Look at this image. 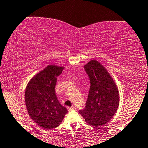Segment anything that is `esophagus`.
<instances>
[{"mask_svg":"<svg viewBox=\"0 0 148 148\" xmlns=\"http://www.w3.org/2000/svg\"><path fill=\"white\" fill-rule=\"evenodd\" d=\"M68 111H72V110H75V109H76V107H74V106H73V107H68Z\"/></svg>","mask_w":148,"mask_h":148,"instance_id":"obj_1","label":"esophagus"}]
</instances>
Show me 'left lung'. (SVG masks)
Wrapping results in <instances>:
<instances>
[{
	"mask_svg": "<svg viewBox=\"0 0 148 148\" xmlns=\"http://www.w3.org/2000/svg\"><path fill=\"white\" fill-rule=\"evenodd\" d=\"M90 86L85 107L79 113L90 125L99 128L113 118L118 109L119 95L113 78L99 62L84 66Z\"/></svg>",
	"mask_w": 148,
	"mask_h": 148,
	"instance_id": "obj_1",
	"label": "left lung"
}]
</instances>
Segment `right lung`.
Segmentation results:
<instances>
[{"instance_id": "right-lung-1", "label": "right lung", "mask_w": 148, "mask_h": 148, "mask_svg": "<svg viewBox=\"0 0 148 148\" xmlns=\"http://www.w3.org/2000/svg\"><path fill=\"white\" fill-rule=\"evenodd\" d=\"M64 69V67L48 66L33 77L26 88L25 101L29 115L45 130L59 125L68 113L55 92L57 77Z\"/></svg>"}]
</instances>
